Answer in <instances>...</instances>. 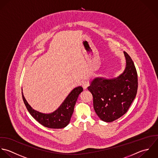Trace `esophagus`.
Returning <instances> with one entry per match:
<instances>
[{"label":"esophagus","mask_w":158,"mask_h":158,"mask_svg":"<svg viewBox=\"0 0 158 158\" xmlns=\"http://www.w3.org/2000/svg\"><path fill=\"white\" fill-rule=\"evenodd\" d=\"M82 87H83V89H87V87H89V82L88 81H83L82 82Z\"/></svg>","instance_id":"1"}]
</instances>
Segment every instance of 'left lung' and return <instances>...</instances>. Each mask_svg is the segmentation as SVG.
<instances>
[{
    "mask_svg": "<svg viewBox=\"0 0 158 158\" xmlns=\"http://www.w3.org/2000/svg\"><path fill=\"white\" fill-rule=\"evenodd\" d=\"M123 52L126 66L121 74L112 79L96 77L88 87L93 95L96 114L106 122H112L126 114L137 94V71L130 56Z\"/></svg>",
    "mask_w": 158,
    "mask_h": 158,
    "instance_id": "1",
    "label": "left lung"
}]
</instances>
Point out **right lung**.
<instances>
[{
	"label": "right lung",
	"mask_w": 158,
	"mask_h": 158,
	"mask_svg": "<svg viewBox=\"0 0 158 158\" xmlns=\"http://www.w3.org/2000/svg\"><path fill=\"white\" fill-rule=\"evenodd\" d=\"M83 91L81 86L74 88L65 98L62 104L54 112L44 114L33 109L27 102L23 93L24 102L32 117L40 124L45 127L52 129H61L67 126L73 115L74 106L79 94Z\"/></svg>",
	"instance_id": "obj_1"
}]
</instances>
